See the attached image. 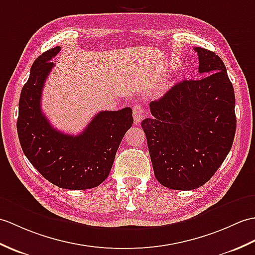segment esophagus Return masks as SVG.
Here are the masks:
<instances>
[{"label": "esophagus", "mask_w": 255, "mask_h": 255, "mask_svg": "<svg viewBox=\"0 0 255 255\" xmlns=\"http://www.w3.org/2000/svg\"><path fill=\"white\" fill-rule=\"evenodd\" d=\"M144 115H145L144 110H143V108H142V105L139 104V103L134 104L133 108H132V116H133L134 122L137 124L141 123L142 121H143Z\"/></svg>", "instance_id": "esophagus-1"}]
</instances>
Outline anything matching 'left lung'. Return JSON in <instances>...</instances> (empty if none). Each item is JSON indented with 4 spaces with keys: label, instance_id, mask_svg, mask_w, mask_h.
Wrapping results in <instances>:
<instances>
[{
    "label": "left lung",
    "instance_id": "1",
    "mask_svg": "<svg viewBox=\"0 0 255 255\" xmlns=\"http://www.w3.org/2000/svg\"><path fill=\"white\" fill-rule=\"evenodd\" d=\"M199 79L183 80L150 103L141 123L157 181L174 190L208 182L232 149L237 121L235 91L214 52L194 47Z\"/></svg>",
    "mask_w": 255,
    "mask_h": 255
}]
</instances>
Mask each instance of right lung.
I'll return each mask as SVG.
<instances>
[{
	"mask_svg": "<svg viewBox=\"0 0 255 255\" xmlns=\"http://www.w3.org/2000/svg\"><path fill=\"white\" fill-rule=\"evenodd\" d=\"M60 51L61 46L53 47L33 62L21 89L17 132L26 157L46 180L63 189L85 190L108 178L118 146L132 126V111L100 112L78 135L53 128L41 110V97L55 65L50 61Z\"/></svg>",
	"mask_w": 255,
	"mask_h": 255,
	"instance_id": "1",
	"label": "right lung"
}]
</instances>
